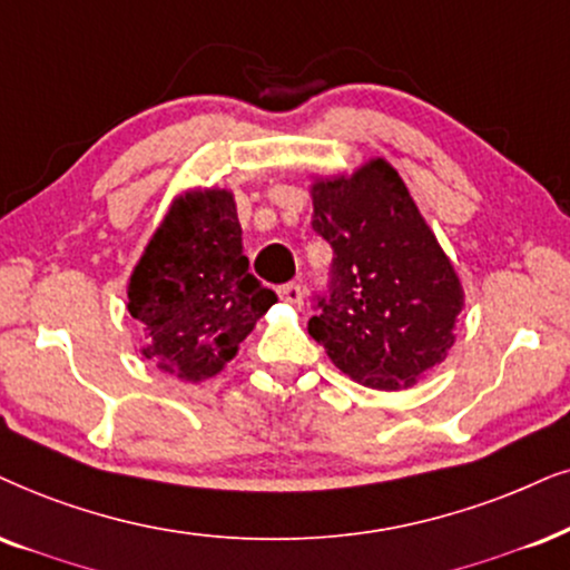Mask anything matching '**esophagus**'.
<instances>
[{
  "label": "esophagus",
  "instance_id": "1",
  "mask_svg": "<svg viewBox=\"0 0 570 570\" xmlns=\"http://www.w3.org/2000/svg\"><path fill=\"white\" fill-rule=\"evenodd\" d=\"M278 297L284 299L286 305L299 307L302 305V297H305V294H302V286L299 284H286V286H281V289H278Z\"/></svg>",
  "mask_w": 570,
  "mask_h": 570
}]
</instances>
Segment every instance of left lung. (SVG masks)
Instances as JSON below:
<instances>
[{
    "label": "left lung",
    "instance_id": "obj_1",
    "mask_svg": "<svg viewBox=\"0 0 570 570\" xmlns=\"http://www.w3.org/2000/svg\"><path fill=\"white\" fill-rule=\"evenodd\" d=\"M313 228L334 249L331 294L307 323L357 384L397 392L444 363L465 292L384 157L309 184Z\"/></svg>",
    "mask_w": 570,
    "mask_h": 570
}]
</instances>
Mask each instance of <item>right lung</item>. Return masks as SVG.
Segmentation results:
<instances>
[{
  "mask_svg": "<svg viewBox=\"0 0 570 570\" xmlns=\"http://www.w3.org/2000/svg\"><path fill=\"white\" fill-rule=\"evenodd\" d=\"M126 292L141 357L186 384L218 376L278 299L249 273L234 191L218 186L170 202Z\"/></svg>",
  "mask_w": 570,
  "mask_h": 570,
  "instance_id": "add662e5",
  "label": "right lung"
}]
</instances>
